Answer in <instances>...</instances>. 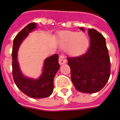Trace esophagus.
Instances as JSON below:
<instances>
[{"label":"esophagus","mask_w":120,"mask_h":120,"mask_svg":"<svg viewBox=\"0 0 120 120\" xmlns=\"http://www.w3.org/2000/svg\"><path fill=\"white\" fill-rule=\"evenodd\" d=\"M66 62H67V58L64 55H60L59 56V64L60 65H62Z\"/></svg>","instance_id":"1"}]
</instances>
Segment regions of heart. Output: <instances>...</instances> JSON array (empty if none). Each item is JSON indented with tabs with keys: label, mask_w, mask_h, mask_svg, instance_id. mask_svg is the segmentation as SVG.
<instances>
[{
	"label": "heart",
	"mask_w": 120,
	"mask_h": 120,
	"mask_svg": "<svg viewBox=\"0 0 120 120\" xmlns=\"http://www.w3.org/2000/svg\"><path fill=\"white\" fill-rule=\"evenodd\" d=\"M62 46L69 48V52L72 55H79L87 49L89 40L85 33L67 32L61 35Z\"/></svg>",
	"instance_id": "b5f03b06"
}]
</instances>
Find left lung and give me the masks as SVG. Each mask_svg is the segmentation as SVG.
I'll return each mask as SVG.
<instances>
[{
    "label": "left lung",
    "mask_w": 120,
    "mask_h": 120,
    "mask_svg": "<svg viewBox=\"0 0 120 120\" xmlns=\"http://www.w3.org/2000/svg\"><path fill=\"white\" fill-rule=\"evenodd\" d=\"M88 35L90 46L87 51L67 60L74 87L79 92L91 94L100 91L107 83L111 62L104 36L94 28L88 29Z\"/></svg>",
    "instance_id": "1"
}]
</instances>
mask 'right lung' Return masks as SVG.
<instances>
[{
    "label": "right lung",
    "instance_id": "right-lung-1",
    "mask_svg": "<svg viewBox=\"0 0 120 120\" xmlns=\"http://www.w3.org/2000/svg\"><path fill=\"white\" fill-rule=\"evenodd\" d=\"M35 27V23H29L14 39L12 51V73L15 83L23 94L32 98H42L50 96L53 92V79L60 68L58 55L55 54L45 60L43 72L38 79L25 78L21 73L17 62V52L19 45L28 33Z\"/></svg>",
    "mask_w": 120,
    "mask_h": 120
}]
</instances>
